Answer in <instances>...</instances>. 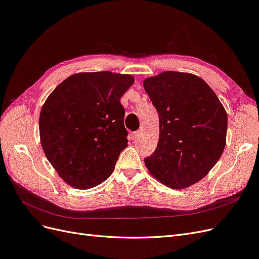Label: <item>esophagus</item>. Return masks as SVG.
Returning <instances> with one entry per match:
<instances>
[{"label":"esophagus","instance_id":"1","mask_svg":"<svg viewBox=\"0 0 259 259\" xmlns=\"http://www.w3.org/2000/svg\"><path fill=\"white\" fill-rule=\"evenodd\" d=\"M138 136H139V132H133L132 134H131V139L132 140H136Z\"/></svg>","mask_w":259,"mask_h":259}]
</instances>
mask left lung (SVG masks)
Returning <instances> with one entry per match:
<instances>
[{
    "mask_svg": "<svg viewBox=\"0 0 259 259\" xmlns=\"http://www.w3.org/2000/svg\"><path fill=\"white\" fill-rule=\"evenodd\" d=\"M144 88L159 113L160 135L145 164L156 180L184 189L205 177L226 146L228 117L214 91L200 76L164 71Z\"/></svg>",
    "mask_w": 259,
    "mask_h": 259,
    "instance_id": "1",
    "label": "left lung"
}]
</instances>
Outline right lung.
I'll return each instance as SVG.
<instances>
[{"label": "right lung", "mask_w": 259, "mask_h": 259, "mask_svg": "<svg viewBox=\"0 0 259 259\" xmlns=\"http://www.w3.org/2000/svg\"><path fill=\"white\" fill-rule=\"evenodd\" d=\"M131 74L75 73L45 100L38 127L43 151L60 178L76 189L98 186L112 174L127 147L120 99Z\"/></svg>", "instance_id": "1"}]
</instances>
